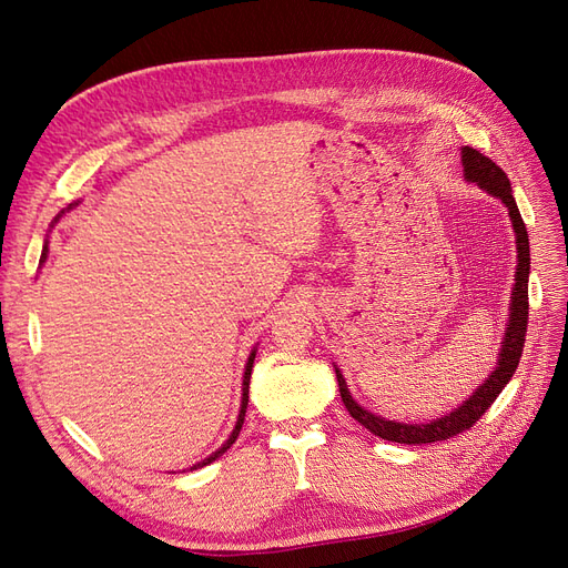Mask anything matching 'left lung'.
I'll return each instance as SVG.
<instances>
[{"mask_svg": "<svg viewBox=\"0 0 568 568\" xmlns=\"http://www.w3.org/2000/svg\"><path fill=\"white\" fill-rule=\"evenodd\" d=\"M462 165H464V180L476 182L480 189H486L488 194L500 199L511 217L514 234H517V274H514V291H511V305H509V320H507V332L500 348V359H497V367L490 372L488 379L480 384L467 400L459 407H455L450 415H443L428 424H403L384 419L374 412L359 407L346 386L343 374L336 369L338 390L351 417L363 424L367 432L379 436L384 440L393 443H405V445H424V443H436V440H448L462 432L471 428L480 415H486V409L495 403L497 395L509 384L519 367V359L524 353V341H526V324H528V272H530V248H528V232L519 213V205L511 196V184L505 175L500 165H495L484 153L464 146L462 149Z\"/></svg>", "mask_w": 568, "mask_h": 568, "instance_id": "1", "label": "left lung"}]
</instances>
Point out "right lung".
<instances>
[{
	"instance_id": "add662e5",
	"label": "right lung",
	"mask_w": 568,
	"mask_h": 568,
	"mask_svg": "<svg viewBox=\"0 0 568 568\" xmlns=\"http://www.w3.org/2000/svg\"><path fill=\"white\" fill-rule=\"evenodd\" d=\"M44 255H47V248H44V253H42V261H44ZM253 359H255V351L248 355V363H246V372H244V384H242V409H239V419H236V426H234V432H232V436L227 438V443L222 445L220 450H215L211 457H205L203 462H199V464H194L192 469H199V467H205V464H211V462H215L222 453H227V448H232V443L236 440V436H239V432H242V424H244V417H246V407H248V384H251V369H253Z\"/></svg>"
}]
</instances>
